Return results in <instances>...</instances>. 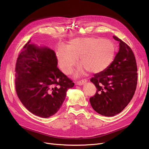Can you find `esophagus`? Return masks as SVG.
<instances>
[{"instance_id":"obj_1","label":"esophagus","mask_w":149,"mask_h":149,"mask_svg":"<svg viewBox=\"0 0 149 149\" xmlns=\"http://www.w3.org/2000/svg\"><path fill=\"white\" fill-rule=\"evenodd\" d=\"M87 80L86 79H83V80H81L80 81H77L76 82V84L77 85H79V86H81V85H83L84 83H86L87 82Z\"/></svg>"}]
</instances>
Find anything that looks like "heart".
I'll return each instance as SVG.
<instances>
[{
    "label": "heart",
    "mask_w": 149,
    "mask_h": 149,
    "mask_svg": "<svg viewBox=\"0 0 149 149\" xmlns=\"http://www.w3.org/2000/svg\"><path fill=\"white\" fill-rule=\"evenodd\" d=\"M113 43L103 38H76L68 46H60L57 51L58 64L63 72L69 74L72 71L80 56L82 65L79 72L86 69L91 73L98 74L106 70L115 57Z\"/></svg>",
    "instance_id": "heart-1"
}]
</instances>
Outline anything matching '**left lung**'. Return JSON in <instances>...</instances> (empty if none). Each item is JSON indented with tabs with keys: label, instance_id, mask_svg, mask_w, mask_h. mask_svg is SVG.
<instances>
[{
	"label": "left lung",
	"instance_id": "1",
	"mask_svg": "<svg viewBox=\"0 0 149 149\" xmlns=\"http://www.w3.org/2000/svg\"><path fill=\"white\" fill-rule=\"evenodd\" d=\"M119 51L104 71L95 74L91 79L97 89L95 95L90 98L92 108L99 114L112 116L120 113L130 103L137 84V66L130 47L121 39Z\"/></svg>",
	"mask_w": 149,
	"mask_h": 149
}]
</instances>
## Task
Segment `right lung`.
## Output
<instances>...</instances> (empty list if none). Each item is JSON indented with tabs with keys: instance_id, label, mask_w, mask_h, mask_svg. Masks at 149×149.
Instances as JSON below:
<instances>
[{
	"instance_id": "right-lung-1",
	"label": "right lung",
	"mask_w": 149,
	"mask_h": 149,
	"mask_svg": "<svg viewBox=\"0 0 149 149\" xmlns=\"http://www.w3.org/2000/svg\"><path fill=\"white\" fill-rule=\"evenodd\" d=\"M55 52L46 46H23L15 65V90L28 110L42 118L56 113L74 83L57 68Z\"/></svg>"
}]
</instances>
